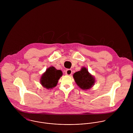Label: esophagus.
<instances>
[{"label": "esophagus", "instance_id": "1", "mask_svg": "<svg viewBox=\"0 0 133 133\" xmlns=\"http://www.w3.org/2000/svg\"><path fill=\"white\" fill-rule=\"evenodd\" d=\"M72 74V71L71 69H67L65 71V74L67 75H71Z\"/></svg>", "mask_w": 133, "mask_h": 133}]
</instances>
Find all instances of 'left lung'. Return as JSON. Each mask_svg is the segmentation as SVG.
Returning <instances> with one entry per match:
<instances>
[{
	"instance_id": "obj_1",
	"label": "left lung",
	"mask_w": 133,
	"mask_h": 133,
	"mask_svg": "<svg viewBox=\"0 0 133 133\" xmlns=\"http://www.w3.org/2000/svg\"><path fill=\"white\" fill-rule=\"evenodd\" d=\"M73 77L76 84L83 90H88L94 84L95 79L85 68H82L80 71L74 74Z\"/></svg>"
}]
</instances>
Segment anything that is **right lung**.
I'll return each instance as SVG.
<instances>
[{"label": "right lung", "mask_w": 133, "mask_h": 133, "mask_svg": "<svg viewBox=\"0 0 133 133\" xmlns=\"http://www.w3.org/2000/svg\"><path fill=\"white\" fill-rule=\"evenodd\" d=\"M62 75L60 70H57L54 67H50L42 75L40 82L42 85L48 89H52L56 86L58 80Z\"/></svg>", "instance_id": "obj_1"}]
</instances>
